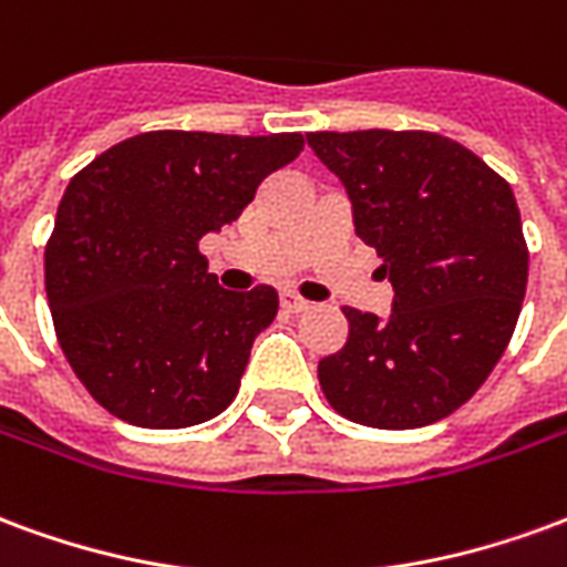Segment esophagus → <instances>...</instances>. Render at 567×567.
Here are the masks:
<instances>
[{
	"label": "esophagus",
	"instance_id": "34e87169",
	"mask_svg": "<svg viewBox=\"0 0 567 567\" xmlns=\"http://www.w3.org/2000/svg\"><path fill=\"white\" fill-rule=\"evenodd\" d=\"M282 309H285V312H303V309H309V300L291 295V291H285V295H282Z\"/></svg>",
	"mask_w": 567,
	"mask_h": 567
}]
</instances>
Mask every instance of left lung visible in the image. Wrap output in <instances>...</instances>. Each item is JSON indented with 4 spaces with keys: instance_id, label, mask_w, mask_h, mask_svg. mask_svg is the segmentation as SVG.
<instances>
[{
    "instance_id": "1",
    "label": "left lung",
    "mask_w": 567,
    "mask_h": 567,
    "mask_svg": "<svg viewBox=\"0 0 567 567\" xmlns=\"http://www.w3.org/2000/svg\"><path fill=\"white\" fill-rule=\"evenodd\" d=\"M377 248L392 312L343 307L346 346L319 361L328 404L368 427H422L474 398L511 343L528 282L511 185L425 130L309 133Z\"/></svg>"
}]
</instances>
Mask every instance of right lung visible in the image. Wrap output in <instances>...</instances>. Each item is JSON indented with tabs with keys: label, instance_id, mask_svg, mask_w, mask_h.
I'll use <instances>...</instances> for the list:
<instances>
[{
	"label": "right lung",
	"instance_id": "obj_1",
	"mask_svg": "<svg viewBox=\"0 0 567 567\" xmlns=\"http://www.w3.org/2000/svg\"><path fill=\"white\" fill-rule=\"evenodd\" d=\"M300 151V133L154 130L69 182L44 246V291L69 368L112 416L190 427L230 406L279 295L221 288L197 243L236 221Z\"/></svg>",
	"mask_w": 567,
	"mask_h": 567
}]
</instances>
